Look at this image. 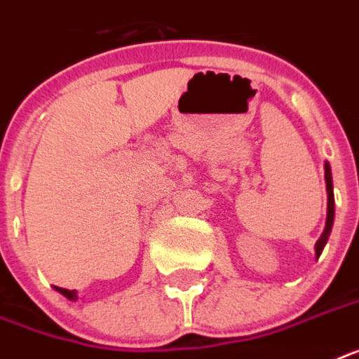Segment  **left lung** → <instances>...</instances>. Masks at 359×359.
I'll list each match as a JSON object with an SVG mask.
<instances>
[{"instance_id": "1", "label": "left lung", "mask_w": 359, "mask_h": 359, "mask_svg": "<svg viewBox=\"0 0 359 359\" xmlns=\"http://www.w3.org/2000/svg\"><path fill=\"white\" fill-rule=\"evenodd\" d=\"M325 180H326V194H328V214H326V226L323 236L319 238L316 245V255L321 256L323 249H325L326 241H328V236L332 232V225H334V184H332V173L328 162L325 164Z\"/></svg>"}]
</instances>
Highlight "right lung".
I'll list each match as a JSON object with an SVG mask.
<instances>
[{
  "instance_id": "1",
  "label": "right lung",
  "mask_w": 359,
  "mask_h": 359,
  "mask_svg": "<svg viewBox=\"0 0 359 359\" xmlns=\"http://www.w3.org/2000/svg\"><path fill=\"white\" fill-rule=\"evenodd\" d=\"M58 291H60V293H62L64 297H68L69 301H75V299H77V293H75V291H69V290H64V287H57Z\"/></svg>"
}]
</instances>
